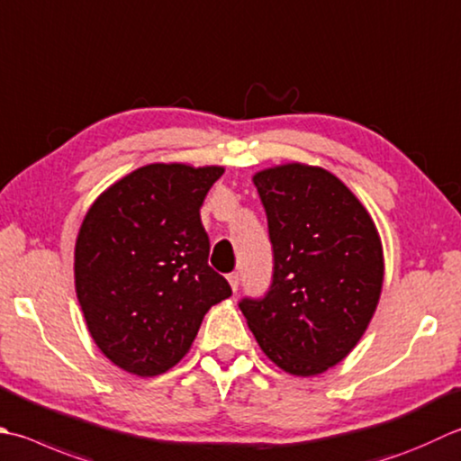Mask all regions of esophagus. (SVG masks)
Listing matches in <instances>:
<instances>
[{
	"mask_svg": "<svg viewBox=\"0 0 461 461\" xmlns=\"http://www.w3.org/2000/svg\"><path fill=\"white\" fill-rule=\"evenodd\" d=\"M228 282H230V285H231V290H233V292H238L240 276H238V274H230V276H228Z\"/></svg>",
	"mask_w": 461,
	"mask_h": 461,
	"instance_id": "obj_1",
	"label": "esophagus"
}]
</instances>
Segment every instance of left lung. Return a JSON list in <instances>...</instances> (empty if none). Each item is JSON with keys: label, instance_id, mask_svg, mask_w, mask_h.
I'll return each mask as SVG.
<instances>
[{"label": "left lung", "instance_id": "1", "mask_svg": "<svg viewBox=\"0 0 461 461\" xmlns=\"http://www.w3.org/2000/svg\"><path fill=\"white\" fill-rule=\"evenodd\" d=\"M251 179L267 213L274 282L264 300L240 308L279 369L320 375L357 346L380 303V231L356 194L320 166L290 161Z\"/></svg>", "mask_w": 461, "mask_h": 461}]
</instances>
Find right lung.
I'll list each match as a JSON object with an SVG mask.
<instances>
[{
    "label": "right lung",
    "mask_w": 461,
    "mask_h": 461,
    "mask_svg": "<svg viewBox=\"0 0 461 461\" xmlns=\"http://www.w3.org/2000/svg\"><path fill=\"white\" fill-rule=\"evenodd\" d=\"M221 166L148 164L104 189L77 231V302L99 351L153 377L182 359L231 287L207 266L200 207Z\"/></svg>",
    "instance_id": "obj_1"
}]
</instances>
